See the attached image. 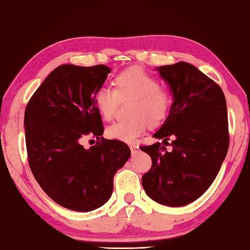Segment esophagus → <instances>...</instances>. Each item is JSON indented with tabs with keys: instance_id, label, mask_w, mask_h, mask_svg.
<instances>
[{
	"instance_id": "obj_1",
	"label": "esophagus",
	"mask_w": 250,
	"mask_h": 250,
	"mask_svg": "<svg viewBox=\"0 0 250 250\" xmlns=\"http://www.w3.org/2000/svg\"><path fill=\"white\" fill-rule=\"evenodd\" d=\"M129 147H130V149H131V153H132V154L138 153V150H139V145H138V144H130Z\"/></svg>"
}]
</instances>
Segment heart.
<instances>
[{
  "label": "heart",
  "mask_w": 250,
  "mask_h": 250,
  "mask_svg": "<svg viewBox=\"0 0 250 250\" xmlns=\"http://www.w3.org/2000/svg\"><path fill=\"white\" fill-rule=\"evenodd\" d=\"M114 89L99 87L94 93V104L102 117L110 120L115 116L120 100H132L128 120L116 121L106 129L109 139L133 142L150 125H159L168 118L173 96L168 89L148 72L140 68H129L119 72L112 80Z\"/></svg>",
  "instance_id": "1"
}]
</instances>
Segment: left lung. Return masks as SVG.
Listing matches in <instances>:
<instances>
[{"label":"left lung","instance_id":"left-lung-1","mask_svg":"<svg viewBox=\"0 0 250 250\" xmlns=\"http://www.w3.org/2000/svg\"><path fill=\"white\" fill-rule=\"evenodd\" d=\"M173 104L154 138L173 141L141 146L151 158L142 177L147 196L170 207L193 203L209 188L226 158L229 144L227 102L216 82L188 62L160 66Z\"/></svg>","mask_w":250,"mask_h":250}]
</instances>
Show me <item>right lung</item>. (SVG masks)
<instances>
[{
  "label": "right lung",
  "mask_w": 250,
  "mask_h": 250,
  "mask_svg": "<svg viewBox=\"0 0 250 250\" xmlns=\"http://www.w3.org/2000/svg\"><path fill=\"white\" fill-rule=\"evenodd\" d=\"M109 72L105 65L58 66L33 93L24 110L33 177L48 197L75 211H92L110 198L117 170L131 155L124 142L102 136L104 126L94 93ZM84 136L99 141L85 150L81 144Z\"/></svg>",
  "instance_id": "obj_1"
}]
</instances>
